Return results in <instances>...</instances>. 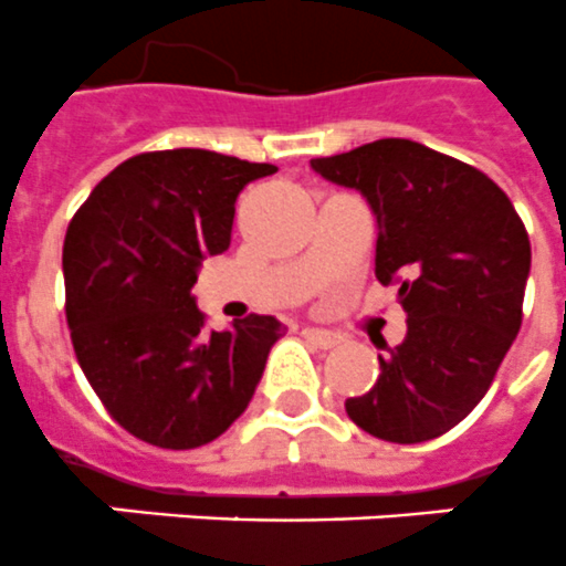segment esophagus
<instances>
[{"instance_id":"esophagus-1","label":"esophagus","mask_w":566,"mask_h":566,"mask_svg":"<svg viewBox=\"0 0 566 566\" xmlns=\"http://www.w3.org/2000/svg\"><path fill=\"white\" fill-rule=\"evenodd\" d=\"M302 334H305V337L319 348H334V346H339V339H343L339 334H334V331L311 328V325H307V328H302Z\"/></svg>"}]
</instances>
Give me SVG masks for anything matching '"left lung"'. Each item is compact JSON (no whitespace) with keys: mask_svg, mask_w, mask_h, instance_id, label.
<instances>
[{"mask_svg":"<svg viewBox=\"0 0 566 566\" xmlns=\"http://www.w3.org/2000/svg\"><path fill=\"white\" fill-rule=\"evenodd\" d=\"M355 188L378 220L375 275L398 284L401 346L378 355L369 392L346 412L384 442L448 433L489 392L523 319L532 247L506 191L471 165L410 139H378L311 159Z\"/></svg>","mask_w":566,"mask_h":566,"instance_id":"1","label":"left lung"}]
</instances>
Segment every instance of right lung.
Returning a JSON list of instances; mask_svg holds the SVG:
<instances>
[{
  "instance_id": "obj_1",
  "label": "right lung",
  "mask_w": 566,
  "mask_h": 566,
  "mask_svg": "<svg viewBox=\"0 0 566 566\" xmlns=\"http://www.w3.org/2000/svg\"><path fill=\"white\" fill-rule=\"evenodd\" d=\"M279 168L214 150L139 154L92 188L63 241L66 323L90 387L142 442L191 450L252 401L275 316L206 331L191 287L229 250L235 200Z\"/></svg>"
}]
</instances>
